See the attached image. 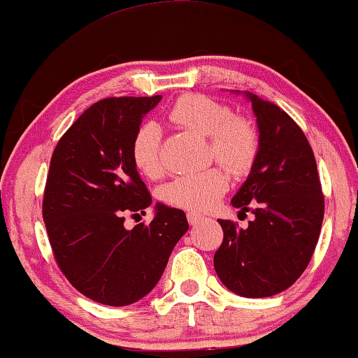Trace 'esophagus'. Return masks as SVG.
Masks as SVG:
<instances>
[{"label": "esophagus", "instance_id": "esophagus-1", "mask_svg": "<svg viewBox=\"0 0 358 358\" xmlns=\"http://www.w3.org/2000/svg\"><path fill=\"white\" fill-rule=\"evenodd\" d=\"M187 219H188V224H190V225H196V224H200V222H203L205 217L200 215V213H196V212H188Z\"/></svg>", "mask_w": 358, "mask_h": 358}]
</instances>
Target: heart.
I'll use <instances>...</instances> for the list:
<instances>
[{
	"mask_svg": "<svg viewBox=\"0 0 358 358\" xmlns=\"http://www.w3.org/2000/svg\"><path fill=\"white\" fill-rule=\"evenodd\" d=\"M175 126L208 136V153L234 175H245L256 163L261 138L252 121L236 116L224 102L202 96L183 94L168 110ZM131 159L141 175L158 178L163 173L162 129L153 121L143 122L131 139ZM229 190V175L213 166L202 173L175 178L163 190L166 203L192 212L215 207Z\"/></svg>",
	"mask_w": 358,
	"mask_h": 358,
	"instance_id": "b5f03b06",
	"label": "heart"
}]
</instances>
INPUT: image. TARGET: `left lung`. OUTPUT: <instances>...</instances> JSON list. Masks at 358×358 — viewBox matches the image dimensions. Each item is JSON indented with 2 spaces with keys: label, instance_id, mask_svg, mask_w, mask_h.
I'll return each instance as SVG.
<instances>
[{
  "label": "left lung",
  "instance_id": "obj_1",
  "mask_svg": "<svg viewBox=\"0 0 358 358\" xmlns=\"http://www.w3.org/2000/svg\"><path fill=\"white\" fill-rule=\"evenodd\" d=\"M248 97L261 148L232 205L256 219L248 229L219 219L224 241L213 268L239 296L266 298L287 289L310 264L322 231L324 196L301 127L279 106L254 94Z\"/></svg>",
  "mask_w": 358,
  "mask_h": 358
}]
</instances>
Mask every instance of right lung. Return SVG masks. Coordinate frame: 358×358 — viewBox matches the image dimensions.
Here are the masks:
<instances>
[{
	"label": "right lung",
	"mask_w": 358,
	"mask_h": 358,
	"mask_svg": "<svg viewBox=\"0 0 358 358\" xmlns=\"http://www.w3.org/2000/svg\"><path fill=\"white\" fill-rule=\"evenodd\" d=\"M162 96L108 97L90 106L59 139L42 213L53 257L84 296L127 306L146 296L188 231L183 210L156 205L150 225L127 231L151 193L131 159V139Z\"/></svg>",
	"instance_id": "1"
}]
</instances>
